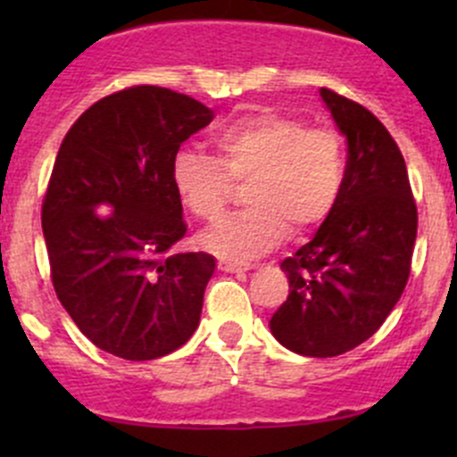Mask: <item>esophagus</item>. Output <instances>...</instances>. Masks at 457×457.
Returning a JSON list of instances; mask_svg holds the SVG:
<instances>
[{"instance_id": "1", "label": "esophagus", "mask_w": 457, "mask_h": 457, "mask_svg": "<svg viewBox=\"0 0 457 457\" xmlns=\"http://www.w3.org/2000/svg\"><path fill=\"white\" fill-rule=\"evenodd\" d=\"M219 270L228 271V274H243V271H250V265H238V262L232 261H219Z\"/></svg>"}]
</instances>
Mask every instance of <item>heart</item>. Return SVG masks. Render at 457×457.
<instances>
[{
  "label": "heart",
  "mask_w": 457,
  "mask_h": 457,
  "mask_svg": "<svg viewBox=\"0 0 457 457\" xmlns=\"http://www.w3.org/2000/svg\"><path fill=\"white\" fill-rule=\"evenodd\" d=\"M216 159L183 150L172 161V187L190 214L216 220L232 181H247V210L201 234L203 250L229 261L267 254L292 234L320 225L336 207L345 181L343 143L325 128L262 112L214 135Z\"/></svg>",
  "instance_id": "1"
}]
</instances>
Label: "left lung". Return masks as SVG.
<instances>
[{"label":"left lung","instance_id":"obj_1","mask_svg":"<svg viewBox=\"0 0 457 457\" xmlns=\"http://www.w3.org/2000/svg\"><path fill=\"white\" fill-rule=\"evenodd\" d=\"M318 95L347 141L343 192L312 241L280 262L289 296L270 329L289 352L331 358L371 338L403 296L418 210L386 128L356 101Z\"/></svg>","mask_w":457,"mask_h":457}]
</instances>
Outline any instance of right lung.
<instances>
[{"label": "right lung", "instance_id": "obj_1", "mask_svg": "<svg viewBox=\"0 0 457 457\" xmlns=\"http://www.w3.org/2000/svg\"><path fill=\"white\" fill-rule=\"evenodd\" d=\"M214 119L159 86L104 96L68 130L41 207L53 285L90 343L123 361H154L190 340L216 270L186 237L172 187L179 147Z\"/></svg>", "mask_w": 457, "mask_h": 457}]
</instances>
